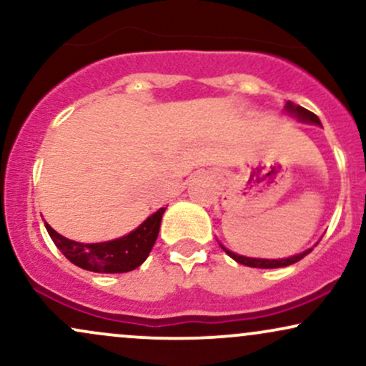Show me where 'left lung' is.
<instances>
[{
    "label": "left lung",
    "instance_id": "obj_1",
    "mask_svg": "<svg viewBox=\"0 0 366 366\" xmlns=\"http://www.w3.org/2000/svg\"><path fill=\"white\" fill-rule=\"evenodd\" d=\"M284 110L289 113V115L296 117L300 122H305V124H312V125H322L320 119H318L317 115L312 112H308L306 108L300 107V104H294L291 102L285 103ZM318 244V242H317ZM222 249L225 251L227 254L230 256L232 259H236L237 263L241 264H246V267H253V268H280V267H289V264L300 262V259H303L306 254H310L313 251V247H310V249L303 251V253L300 254H294V256H289V258H279V259H268V258H251V256H242V254H237V253H232L230 249H227L224 244H220Z\"/></svg>",
    "mask_w": 366,
    "mask_h": 366
}]
</instances>
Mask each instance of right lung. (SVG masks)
Here are the masks:
<instances>
[{
  "mask_svg": "<svg viewBox=\"0 0 366 366\" xmlns=\"http://www.w3.org/2000/svg\"><path fill=\"white\" fill-rule=\"evenodd\" d=\"M165 209L167 208H159L132 232L107 242L86 244V242H77L63 237L48 224H46V229H48L54 246L66 256V259H70L77 267L96 272V274H124V272H130L141 267L146 262L149 251L153 249L154 242H157Z\"/></svg>",
  "mask_w": 366,
  "mask_h": 366,
  "instance_id": "1",
  "label": "right lung"
}]
</instances>
